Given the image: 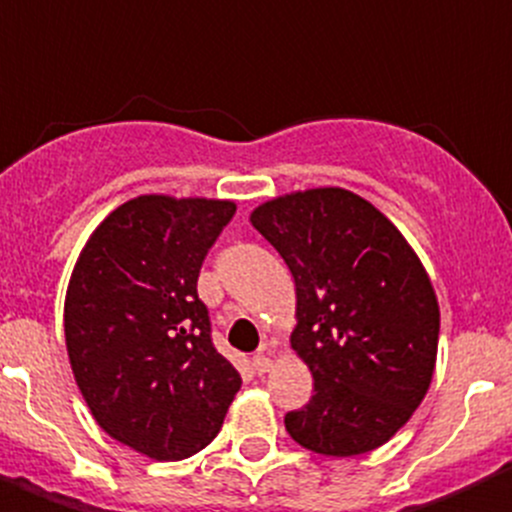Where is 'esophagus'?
Instances as JSON below:
<instances>
[{
  "label": "esophagus",
  "mask_w": 512,
  "mask_h": 512,
  "mask_svg": "<svg viewBox=\"0 0 512 512\" xmlns=\"http://www.w3.org/2000/svg\"><path fill=\"white\" fill-rule=\"evenodd\" d=\"M270 366H273V361H270L268 355H252V368H255V373H268Z\"/></svg>",
  "instance_id": "esophagus-1"
}]
</instances>
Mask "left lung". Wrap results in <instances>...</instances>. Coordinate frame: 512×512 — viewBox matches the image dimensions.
<instances>
[{
	"mask_svg": "<svg viewBox=\"0 0 512 512\" xmlns=\"http://www.w3.org/2000/svg\"><path fill=\"white\" fill-rule=\"evenodd\" d=\"M252 226L296 283L291 348L314 394L286 415L299 446L358 456L410 420L433 379L441 311L402 231L361 195L314 188L262 203Z\"/></svg>",
	"mask_w": 512,
	"mask_h": 512,
	"instance_id": "left-lung-1",
	"label": "left lung"
}]
</instances>
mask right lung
Listing matches in <instances>:
<instances>
[{
	"label": "right lung",
	"instance_id": "add662e5",
	"mask_svg": "<svg viewBox=\"0 0 512 512\" xmlns=\"http://www.w3.org/2000/svg\"><path fill=\"white\" fill-rule=\"evenodd\" d=\"M237 206L139 195L84 244L64 301L69 363L105 433L149 459L216 438L242 386L211 342L198 273Z\"/></svg>",
	"mask_w": 512,
	"mask_h": 512
}]
</instances>
